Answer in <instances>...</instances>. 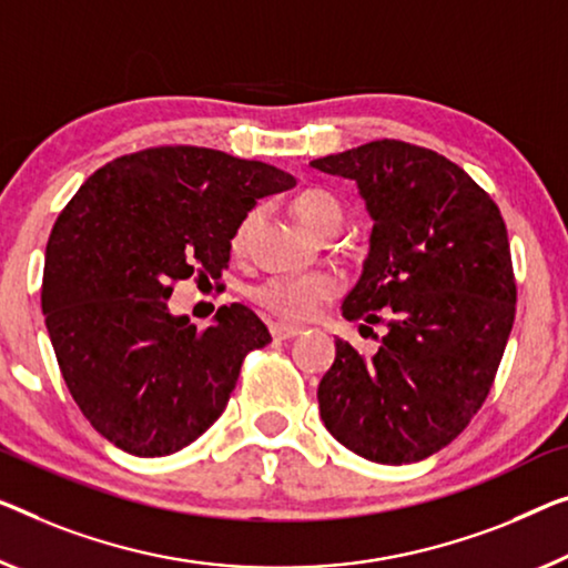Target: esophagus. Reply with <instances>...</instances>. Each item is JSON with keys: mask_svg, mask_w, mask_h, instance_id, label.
Segmentation results:
<instances>
[{"mask_svg": "<svg viewBox=\"0 0 568 568\" xmlns=\"http://www.w3.org/2000/svg\"><path fill=\"white\" fill-rule=\"evenodd\" d=\"M270 334H273V338H277V342H287V338H295L298 334H303V328L277 321V324L270 326Z\"/></svg>", "mask_w": 568, "mask_h": 568, "instance_id": "esophagus-1", "label": "esophagus"}]
</instances>
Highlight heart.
I'll list each match as a JSON object with an SVG mask.
<instances>
[{
  "mask_svg": "<svg viewBox=\"0 0 568 568\" xmlns=\"http://www.w3.org/2000/svg\"><path fill=\"white\" fill-rule=\"evenodd\" d=\"M293 214L313 234H324L342 226V206L328 191L308 189L293 199ZM257 214H250L236 230L234 244H242L255 224ZM338 293L336 277L326 273L313 275H275L255 287V301L275 316L287 321H311Z\"/></svg>",
  "mask_w": 568,
  "mask_h": 568,
  "instance_id": "obj_1",
  "label": "heart"
}]
</instances>
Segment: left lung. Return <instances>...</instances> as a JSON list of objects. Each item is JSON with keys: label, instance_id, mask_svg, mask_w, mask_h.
<instances>
[{"label": "left lung", "instance_id": "1", "mask_svg": "<svg viewBox=\"0 0 568 568\" xmlns=\"http://www.w3.org/2000/svg\"><path fill=\"white\" fill-rule=\"evenodd\" d=\"M311 165L357 183L372 219L344 318L387 316L369 359L336 338L334 365L318 383L321 420L369 462H420L481 408L513 332L515 277L500 209L459 165L408 142H367Z\"/></svg>", "mask_w": 568, "mask_h": 568}]
</instances>
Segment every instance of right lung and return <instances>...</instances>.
Instances as JSON below:
<instances>
[{"label":"right lung","mask_w":568,"mask_h":568,"mask_svg":"<svg viewBox=\"0 0 568 568\" xmlns=\"http://www.w3.org/2000/svg\"><path fill=\"white\" fill-rule=\"evenodd\" d=\"M295 178L209 148L116 158L68 201L50 232L42 313L58 365L101 436L168 456L222 416L247 352L273 342L242 303L206 332L168 306L175 281L219 277L260 199Z\"/></svg>","instance_id":"right-lung-1"}]
</instances>
